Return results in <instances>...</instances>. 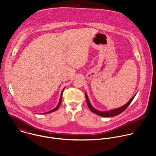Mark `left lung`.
I'll return each instance as SVG.
<instances>
[{
    "label": "left lung",
    "instance_id": "obj_1",
    "mask_svg": "<svg viewBox=\"0 0 156 156\" xmlns=\"http://www.w3.org/2000/svg\"><path fill=\"white\" fill-rule=\"evenodd\" d=\"M85 95H86V101H87V106L89 107V108L90 110V111L100 116H102V117H113V116H117L121 113H122L128 107L129 105L130 104V103L132 101L133 99L134 98L135 96L134 95L129 101L128 103H127V104H126L125 105L119 108H116V109H115V110H110V111H108V112H100L98 110H95V108H94L92 105H90V103L89 101V99H88V97H87V95L86 94H85Z\"/></svg>",
    "mask_w": 156,
    "mask_h": 156
}]
</instances>
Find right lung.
<instances>
[{
	"instance_id": "1",
	"label": "right lung",
	"mask_w": 156,
	"mask_h": 156,
	"mask_svg": "<svg viewBox=\"0 0 156 156\" xmlns=\"http://www.w3.org/2000/svg\"><path fill=\"white\" fill-rule=\"evenodd\" d=\"M63 91H64V89H63V90L62 91V93H61V97H60V100H59V103H58V106H57V107H56L55 108H54L53 110H51V111H49V112H47V113H45V114H48V113H51V112H55V111H56V110H58L59 107H60V105H61V100H62V93H63ZM43 114H44V113H43Z\"/></svg>"
}]
</instances>
